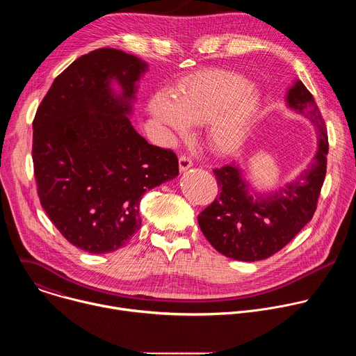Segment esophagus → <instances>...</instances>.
Returning a JSON list of instances; mask_svg holds the SVG:
<instances>
[{
  "label": "esophagus",
  "mask_w": 356,
  "mask_h": 356,
  "mask_svg": "<svg viewBox=\"0 0 356 356\" xmlns=\"http://www.w3.org/2000/svg\"><path fill=\"white\" fill-rule=\"evenodd\" d=\"M191 166H193V162H191V159H190L188 156L181 155V156L179 158V168H180V172H186V170L190 169Z\"/></svg>",
  "instance_id": "1"
}]
</instances>
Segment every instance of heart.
I'll list each match as a JSON object with an SVG mask.
<instances>
[{
	"instance_id": "heart-1",
	"label": "heart",
	"mask_w": 356,
	"mask_h": 356,
	"mask_svg": "<svg viewBox=\"0 0 356 356\" xmlns=\"http://www.w3.org/2000/svg\"><path fill=\"white\" fill-rule=\"evenodd\" d=\"M238 79L207 77L184 86L172 98L163 94L150 101V114L180 136L191 127L209 125V143L220 155L239 152L249 140L259 114V97L246 91Z\"/></svg>"
}]
</instances>
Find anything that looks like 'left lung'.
Returning <instances> with one entry per match:
<instances>
[{
	"label": "left lung",
	"instance_id": "obj_1",
	"mask_svg": "<svg viewBox=\"0 0 356 356\" xmlns=\"http://www.w3.org/2000/svg\"><path fill=\"white\" fill-rule=\"evenodd\" d=\"M287 106L307 118L317 131L318 147L313 162L291 183L268 193H250L238 165L214 169L220 194L198 216L209 242L224 257L255 262L286 246L314 216L325 179L328 135L313 94L300 80L289 88Z\"/></svg>",
	"mask_w": 356,
	"mask_h": 356
}]
</instances>
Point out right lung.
Wrapping results in <instances>:
<instances>
[{"instance_id":"1","label":"right lung","mask_w":356,"mask_h":356,"mask_svg":"<svg viewBox=\"0 0 356 356\" xmlns=\"http://www.w3.org/2000/svg\"><path fill=\"white\" fill-rule=\"evenodd\" d=\"M146 70L122 50H92L55 79L32 124L40 204L59 232L88 253L127 245L140 228V197L179 175L173 152L147 143L128 118Z\"/></svg>"}]
</instances>
